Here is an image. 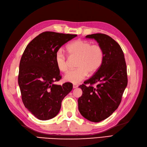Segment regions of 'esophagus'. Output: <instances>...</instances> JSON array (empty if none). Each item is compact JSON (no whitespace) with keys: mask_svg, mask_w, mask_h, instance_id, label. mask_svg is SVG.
Returning a JSON list of instances; mask_svg holds the SVG:
<instances>
[{"mask_svg":"<svg viewBox=\"0 0 147 147\" xmlns=\"http://www.w3.org/2000/svg\"><path fill=\"white\" fill-rule=\"evenodd\" d=\"M78 86V85L77 84H73V88H77Z\"/></svg>","mask_w":147,"mask_h":147,"instance_id":"1","label":"esophagus"}]
</instances>
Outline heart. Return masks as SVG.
Returning a JSON list of instances; mask_svg holds the SVG:
<instances>
[{"label":"heart","instance_id":"1","mask_svg":"<svg viewBox=\"0 0 147 147\" xmlns=\"http://www.w3.org/2000/svg\"><path fill=\"white\" fill-rule=\"evenodd\" d=\"M70 58H76L77 69L71 70L65 75L64 80L72 83H78L86 78L88 73L96 72L101 67L104 59L103 49L97 44L78 39L69 43L66 47ZM57 69L62 72L69 70V59L63 50L57 51L55 57Z\"/></svg>","mask_w":147,"mask_h":147}]
</instances>
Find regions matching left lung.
I'll return each instance as SVG.
<instances>
[{"instance_id": "1", "label": "left lung", "mask_w": 147, "mask_h": 147, "mask_svg": "<svg viewBox=\"0 0 147 147\" xmlns=\"http://www.w3.org/2000/svg\"><path fill=\"white\" fill-rule=\"evenodd\" d=\"M86 38L96 40L103 49L104 59L94 75L79 86L83 94L78 99V110L84 118L97 123L118 109L127 84V68L122 49L112 37L99 33ZM87 84L90 85L87 87Z\"/></svg>"}]
</instances>
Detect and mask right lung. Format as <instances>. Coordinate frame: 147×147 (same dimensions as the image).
Listing matches in <instances>:
<instances>
[{
  "mask_svg": "<svg viewBox=\"0 0 147 147\" xmlns=\"http://www.w3.org/2000/svg\"><path fill=\"white\" fill-rule=\"evenodd\" d=\"M77 35L47 31L35 37L21 58L18 84L25 107L40 120L56 117L61 102L72 91V84L54 83L61 79L55 63L56 53Z\"/></svg>",
  "mask_w": 147,
  "mask_h": 147,
  "instance_id": "obj_1",
  "label": "right lung"
}]
</instances>
